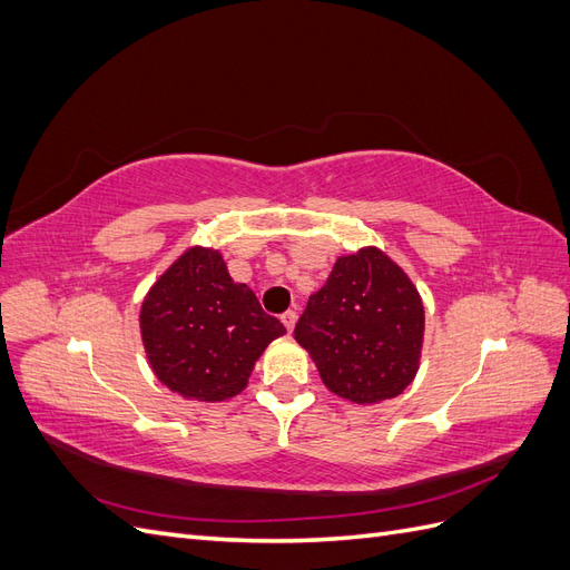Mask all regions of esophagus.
<instances>
[{
  "label": "esophagus",
  "instance_id": "34e87169",
  "mask_svg": "<svg viewBox=\"0 0 570 570\" xmlns=\"http://www.w3.org/2000/svg\"><path fill=\"white\" fill-rule=\"evenodd\" d=\"M281 321H283V325L287 327V333H292V331H295V323H297V314H295V312H285V314L281 316Z\"/></svg>",
  "mask_w": 570,
  "mask_h": 570
}]
</instances>
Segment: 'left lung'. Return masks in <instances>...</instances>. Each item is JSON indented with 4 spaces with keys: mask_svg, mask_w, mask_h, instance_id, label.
<instances>
[{
    "mask_svg": "<svg viewBox=\"0 0 570 570\" xmlns=\"http://www.w3.org/2000/svg\"><path fill=\"white\" fill-rule=\"evenodd\" d=\"M423 335L425 308L416 285L377 247L337 256L295 327L323 385L354 404L402 394L419 373Z\"/></svg>",
    "mask_w": 570,
    "mask_h": 570,
    "instance_id": "left-lung-1",
    "label": "left lung"
}]
</instances>
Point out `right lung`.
<instances>
[{
    "label": "right lung",
    "mask_w": 570,
    "mask_h": 570,
    "mask_svg": "<svg viewBox=\"0 0 570 570\" xmlns=\"http://www.w3.org/2000/svg\"><path fill=\"white\" fill-rule=\"evenodd\" d=\"M140 335L154 375L189 402H226L243 392L285 325L235 283L216 247H187L140 306Z\"/></svg>",
    "instance_id": "obj_1"
}]
</instances>
